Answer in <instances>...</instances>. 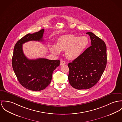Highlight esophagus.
<instances>
[{
	"label": "esophagus",
	"mask_w": 122,
	"mask_h": 122,
	"mask_svg": "<svg viewBox=\"0 0 122 122\" xmlns=\"http://www.w3.org/2000/svg\"><path fill=\"white\" fill-rule=\"evenodd\" d=\"M66 63L65 61H64V60H61V61H60V66H62V65H65L66 64Z\"/></svg>",
	"instance_id": "1"
}]
</instances>
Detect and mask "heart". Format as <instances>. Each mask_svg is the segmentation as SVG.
<instances>
[{
    "label": "heart",
    "instance_id": "heart-1",
    "mask_svg": "<svg viewBox=\"0 0 122 122\" xmlns=\"http://www.w3.org/2000/svg\"><path fill=\"white\" fill-rule=\"evenodd\" d=\"M89 43V38L86 36L66 35L59 38L56 45L51 46L50 50L52 52L58 54L60 51H66L67 58L73 60L82 53Z\"/></svg>",
    "mask_w": 122,
    "mask_h": 122
}]
</instances>
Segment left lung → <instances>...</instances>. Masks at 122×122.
Wrapping results in <instances>:
<instances>
[{"instance_id":"1","label":"left lung","mask_w":122,"mask_h":122,"mask_svg":"<svg viewBox=\"0 0 122 122\" xmlns=\"http://www.w3.org/2000/svg\"><path fill=\"white\" fill-rule=\"evenodd\" d=\"M86 34L91 38V46L68 65L69 83L77 90L88 89L96 84L107 64L106 46L104 42L92 32Z\"/></svg>"}]
</instances>
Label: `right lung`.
I'll use <instances>...</instances> for the list:
<instances>
[{"instance_id": "add662e5", "label": "right lung", "mask_w": 122, "mask_h": 122, "mask_svg": "<svg viewBox=\"0 0 122 122\" xmlns=\"http://www.w3.org/2000/svg\"><path fill=\"white\" fill-rule=\"evenodd\" d=\"M44 32L43 29L26 35L17 42L13 50L12 66L15 74L20 84L33 91H40L47 87L51 82L53 71L60 62L45 58L29 59L24 54L22 45L30 41H43Z\"/></svg>"}]
</instances>
